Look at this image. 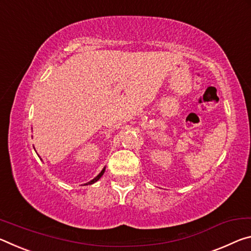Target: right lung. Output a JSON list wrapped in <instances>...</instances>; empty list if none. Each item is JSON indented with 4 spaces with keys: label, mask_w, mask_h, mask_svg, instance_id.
I'll list each match as a JSON object with an SVG mask.
<instances>
[{
    "label": "right lung",
    "mask_w": 251,
    "mask_h": 251,
    "mask_svg": "<svg viewBox=\"0 0 251 251\" xmlns=\"http://www.w3.org/2000/svg\"><path fill=\"white\" fill-rule=\"evenodd\" d=\"M104 171H105V167L103 168V169H102V170H101V172H100V174H99V175H98V176H96V178H93V179L91 180V181H89V182H87V183H84V186H88V184H92V183H94V182H97V181H98V180H99V179H100L102 176H103V174H104Z\"/></svg>",
    "instance_id": "1"
}]
</instances>
